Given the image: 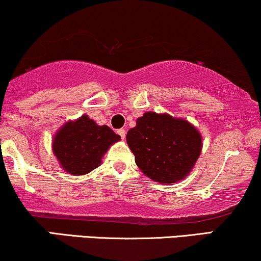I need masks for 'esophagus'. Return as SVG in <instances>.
<instances>
[{"label": "esophagus", "instance_id": "obj_1", "mask_svg": "<svg viewBox=\"0 0 261 261\" xmlns=\"http://www.w3.org/2000/svg\"><path fill=\"white\" fill-rule=\"evenodd\" d=\"M117 133L120 134V137L122 138V139L124 140V138H125V130H124V129H118Z\"/></svg>", "mask_w": 261, "mask_h": 261}]
</instances>
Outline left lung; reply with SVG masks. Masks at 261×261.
I'll list each match as a JSON object with an SVG mask.
<instances>
[{"label": "left lung", "instance_id": "1", "mask_svg": "<svg viewBox=\"0 0 261 261\" xmlns=\"http://www.w3.org/2000/svg\"><path fill=\"white\" fill-rule=\"evenodd\" d=\"M137 166L160 184L184 180L202 151V136L194 124L168 114L145 112L127 133Z\"/></svg>", "mask_w": 261, "mask_h": 261}]
</instances>
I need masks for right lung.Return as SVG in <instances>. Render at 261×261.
Returning <instances> with one entry per match:
<instances>
[{
    "label": "right lung",
    "instance_id": "1",
    "mask_svg": "<svg viewBox=\"0 0 261 261\" xmlns=\"http://www.w3.org/2000/svg\"><path fill=\"white\" fill-rule=\"evenodd\" d=\"M121 140L108 125H99L87 115L64 123L52 140V150L66 173L85 175L101 165L102 156Z\"/></svg>",
    "mask_w": 261,
    "mask_h": 261
}]
</instances>
